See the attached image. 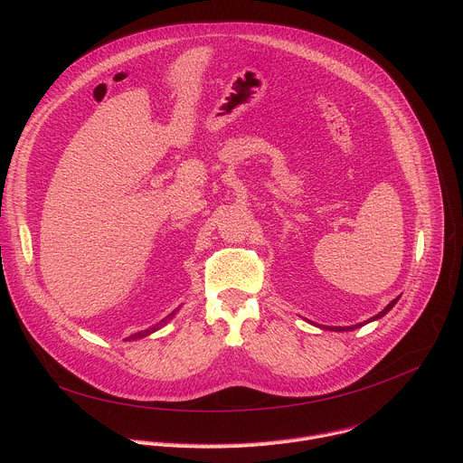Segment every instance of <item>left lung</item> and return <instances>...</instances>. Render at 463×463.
I'll return each instance as SVG.
<instances>
[{
  "label": "left lung",
  "mask_w": 463,
  "mask_h": 463,
  "mask_svg": "<svg viewBox=\"0 0 463 463\" xmlns=\"http://www.w3.org/2000/svg\"><path fill=\"white\" fill-rule=\"evenodd\" d=\"M398 300H400V297L398 298H393L383 311H379L375 317H372V318H368V320H364V322H359V324H354V326H320V324H315V322H311V324H315L317 327H322V329H329V332H352V329H355V327H361V326H364V324H368V322H373V320H377V318H381V317H384L395 304H398Z\"/></svg>",
  "instance_id": "obj_1"
}]
</instances>
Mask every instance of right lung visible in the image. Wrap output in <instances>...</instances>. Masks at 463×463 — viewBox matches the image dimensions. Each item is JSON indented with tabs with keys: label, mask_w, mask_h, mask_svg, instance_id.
<instances>
[{
	"label": "right lung",
	"mask_w": 463,
	"mask_h": 463,
	"mask_svg": "<svg viewBox=\"0 0 463 463\" xmlns=\"http://www.w3.org/2000/svg\"><path fill=\"white\" fill-rule=\"evenodd\" d=\"M177 311V309H175ZM175 311H172L168 317H165L159 324H156V326H152V327H148V329H143V332H137V334H134V335H129L126 341H137V339H143V337H148V335H152L154 332H157L159 327H163L174 315H175Z\"/></svg>",
	"instance_id": "right-lung-1"
}]
</instances>
